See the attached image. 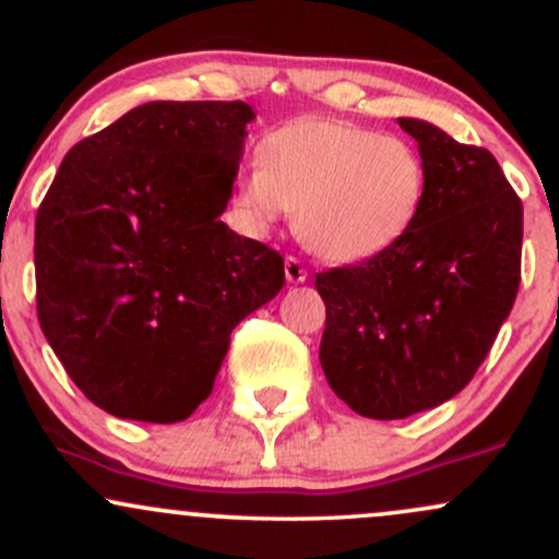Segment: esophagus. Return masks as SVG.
Listing matches in <instances>:
<instances>
[{"instance_id": "esophagus-1", "label": "esophagus", "mask_w": 559, "mask_h": 559, "mask_svg": "<svg viewBox=\"0 0 559 559\" xmlns=\"http://www.w3.org/2000/svg\"><path fill=\"white\" fill-rule=\"evenodd\" d=\"M284 271H286L288 284H305V281H307L305 265H301L297 258H292V254H288V258L284 260Z\"/></svg>"}]
</instances>
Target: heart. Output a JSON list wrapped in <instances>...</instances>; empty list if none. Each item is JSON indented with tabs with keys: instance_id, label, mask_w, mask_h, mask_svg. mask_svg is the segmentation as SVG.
Wrapping results in <instances>:
<instances>
[{
	"instance_id": "obj_1",
	"label": "heart",
	"mask_w": 559,
	"mask_h": 559,
	"mask_svg": "<svg viewBox=\"0 0 559 559\" xmlns=\"http://www.w3.org/2000/svg\"><path fill=\"white\" fill-rule=\"evenodd\" d=\"M254 163L230 194L239 226L265 239L297 210L299 239L331 262L394 249L428 197L426 159L413 141L349 120H292L260 141Z\"/></svg>"
}]
</instances>
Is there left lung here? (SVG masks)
I'll return each mask as SVG.
<instances>
[{
  "mask_svg": "<svg viewBox=\"0 0 559 559\" xmlns=\"http://www.w3.org/2000/svg\"><path fill=\"white\" fill-rule=\"evenodd\" d=\"M428 168L420 221L360 265L318 273L320 365L357 415L396 420L463 391L521 286L523 204L491 152L396 118Z\"/></svg>",
  "mask_w": 559,
  "mask_h": 559,
  "instance_id": "1",
  "label": "left lung"
}]
</instances>
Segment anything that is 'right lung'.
<instances>
[{
    "label": "right lung",
    "mask_w": 559,
    "mask_h": 559,
    "mask_svg": "<svg viewBox=\"0 0 559 559\" xmlns=\"http://www.w3.org/2000/svg\"><path fill=\"white\" fill-rule=\"evenodd\" d=\"M252 120L247 102H146L79 141L38 207V323L115 418H189L284 286L281 254L221 221Z\"/></svg>",
    "instance_id": "1"
}]
</instances>
